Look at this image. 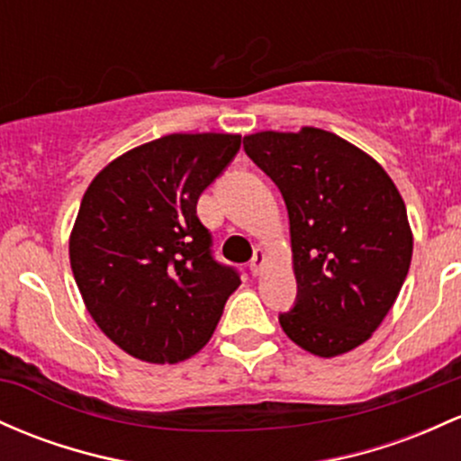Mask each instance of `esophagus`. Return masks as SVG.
<instances>
[{
  "mask_svg": "<svg viewBox=\"0 0 461 461\" xmlns=\"http://www.w3.org/2000/svg\"><path fill=\"white\" fill-rule=\"evenodd\" d=\"M265 260H267L265 251L256 249V251H254V258H251V262H249V271L254 273V276H260L262 265H265Z\"/></svg>",
  "mask_w": 461,
  "mask_h": 461,
  "instance_id": "obj_1",
  "label": "esophagus"
}]
</instances>
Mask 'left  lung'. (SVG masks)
Listing matches in <instances>:
<instances>
[{
	"label": "left lung",
	"instance_id": "obj_1",
	"mask_svg": "<svg viewBox=\"0 0 461 461\" xmlns=\"http://www.w3.org/2000/svg\"><path fill=\"white\" fill-rule=\"evenodd\" d=\"M242 146L288 210L297 297L282 330L317 357L350 352L385 320L411 265L401 192L370 155L312 126Z\"/></svg>",
	"mask_w": 461,
	"mask_h": 461
}]
</instances>
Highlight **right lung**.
<instances>
[{
  "label": "right lung",
  "instance_id": "1",
  "mask_svg": "<svg viewBox=\"0 0 461 461\" xmlns=\"http://www.w3.org/2000/svg\"><path fill=\"white\" fill-rule=\"evenodd\" d=\"M240 135L173 133L113 159L89 184L69 239L74 280L115 346L179 363L205 346L240 273L212 251L196 201Z\"/></svg>",
  "mask_w": 461,
  "mask_h": 461
}]
</instances>
